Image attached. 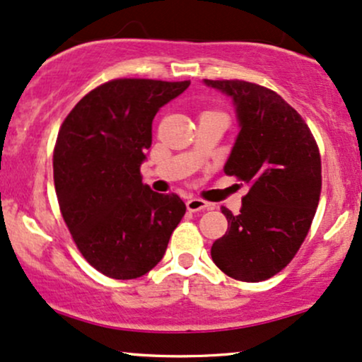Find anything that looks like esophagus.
Returning <instances> with one entry per match:
<instances>
[{
	"label": "esophagus",
	"mask_w": 362,
	"mask_h": 362,
	"mask_svg": "<svg viewBox=\"0 0 362 362\" xmlns=\"http://www.w3.org/2000/svg\"><path fill=\"white\" fill-rule=\"evenodd\" d=\"M187 209L190 212H199V211H206V209H211V204L206 202V200L197 199V197H190L187 200Z\"/></svg>",
	"instance_id": "esophagus-1"
}]
</instances>
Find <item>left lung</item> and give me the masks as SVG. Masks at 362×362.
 Masks as SVG:
<instances>
[{
  "label": "left lung",
  "instance_id": "8db88e82",
  "mask_svg": "<svg viewBox=\"0 0 362 362\" xmlns=\"http://www.w3.org/2000/svg\"><path fill=\"white\" fill-rule=\"evenodd\" d=\"M204 84L233 103L239 133L224 172L250 185L238 216L221 207L229 226L211 247L212 261L234 280H268L290 263L310 229L322 189L319 148L302 116L267 87Z\"/></svg>",
  "mask_w": 362,
  "mask_h": 362
}]
</instances>
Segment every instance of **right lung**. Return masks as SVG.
Listing matches in <instances>:
<instances>
[{
    "mask_svg": "<svg viewBox=\"0 0 362 362\" xmlns=\"http://www.w3.org/2000/svg\"><path fill=\"white\" fill-rule=\"evenodd\" d=\"M190 81L116 79L95 87L69 112L57 136L54 182L74 241L103 275L133 280L155 268L187 207L153 192L139 167L151 123Z\"/></svg>",
    "mask_w": 362,
    "mask_h": 362,
    "instance_id": "obj_1",
    "label": "right lung"
}]
</instances>
